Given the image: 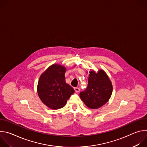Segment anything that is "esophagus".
<instances>
[{
  "label": "esophagus",
  "instance_id": "1",
  "mask_svg": "<svg viewBox=\"0 0 147 147\" xmlns=\"http://www.w3.org/2000/svg\"><path fill=\"white\" fill-rule=\"evenodd\" d=\"M74 90L76 92H78L80 91V88L78 87H75L74 88Z\"/></svg>",
  "mask_w": 147,
  "mask_h": 147
}]
</instances>
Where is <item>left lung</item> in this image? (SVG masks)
Returning <instances> with one entry per match:
<instances>
[{
    "label": "left lung",
    "instance_id": "8db88e82",
    "mask_svg": "<svg viewBox=\"0 0 147 147\" xmlns=\"http://www.w3.org/2000/svg\"><path fill=\"white\" fill-rule=\"evenodd\" d=\"M113 91L112 82L102 70L98 73L90 72L87 88L80 93V96L86 106L91 109H98L110 99Z\"/></svg>",
    "mask_w": 147,
    "mask_h": 147
}]
</instances>
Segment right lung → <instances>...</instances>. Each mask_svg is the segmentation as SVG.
Segmentation results:
<instances>
[{"mask_svg":"<svg viewBox=\"0 0 147 147\" xmlns=\"http://www.w3.org/2000/svg\"><path fill=\"white\" fill-rule=\"evenodd\" d=\"M66 69L54 64L42 74L38 81V94L46 106L52 109L65 106L67 100L74 92V90L66 82Z\"/></svg>","mask_w":147,"mask_h":147,"instance_id":"1","label":"right lung"}]
</instances>
